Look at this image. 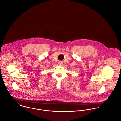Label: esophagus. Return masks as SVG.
Returning a JSON list of instances; mask_svg holds the SVG:
<instances>
[{
  "instance_id": "34e87169",
  "label": "esophagus",
  "mask_w": 121,
  "mask_h": 121,
  "mask_svg": "<svg viewBox=\"0 0 121 121\" xmlns=\"http://www.w3.org/2000/svg\"><path fill=\"white\" fill-rule=\"evenodd\" d=\"M58 64H59V65L60 66H61L62 65V64H63V62L62 61H59Z\"/></svg>"
}]
</instances>
